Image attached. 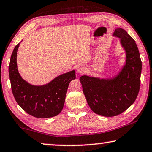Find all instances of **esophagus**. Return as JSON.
Segmentation results:
<instances>
[{"mask_svg": "<svg viewBox=\"0 0 152 152\" xmlns=\"http://www.w3.org/2000/svg\"><path fill=\"white\" fill-rule=\"evenodd\" d=\"M85 67L83 66H79L78 68H77V72L78 74H83L84 72H85Z\"/></svg>", "mask_w": 152, "mask_h": 152, "instance_id": "34e87169", "label": "esophagus"}]
</instances>
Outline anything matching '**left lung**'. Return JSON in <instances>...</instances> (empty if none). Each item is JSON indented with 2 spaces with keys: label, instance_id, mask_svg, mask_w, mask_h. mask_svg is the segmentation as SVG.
I'll return each instance as SVG.
<instances>
[{
  "label": "left lung",
  "instance_id": "1",
  "mask_svg": "<svg viewBox=\"0 0 152 152\" xmlns=\"http://www.w3.org/2000/svg\"><path fill=\"white\" fill-rule=\"evenodd\" d=\"M113 36L120 39L125 62L116 75L109 78L82 76L80 80L91 109L104 117H114L127 110L137 98L140 88L141 61L134 39L122 28Z\"/></svg>",
  "mask_w": 152,
  "mask_h": 152
}]
</instances>
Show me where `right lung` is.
Wrapping results in <instances>:
<instances>
[{
    "label": "right lung",
    "instance_id": "1",
    "mask_svg": "<svg viewBox=\"0 0 152 152\" xmlns=\"http://www.w3.org/2000/svg\"><path fill=\"white\" fill-rule=\"evenodd\" d=\"M15 46L10 60L9 72L12 94L18 104L28 114L37 118L57 116L62 110L69 84L76 79L74 70L60 74L49 83L32 85L20 76L17 64Z\"/></svg>",
    "mask_w": 152,
    "mask_h": 152
}]
</instances>
